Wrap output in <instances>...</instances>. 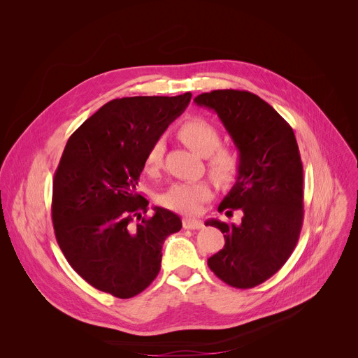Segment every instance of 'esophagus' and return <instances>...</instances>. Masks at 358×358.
Here are the masks:
<instances>
[{"instance_id": "esophagus-1", "label": "esophagus", "mask_w": 358, "mask_h": 358, "mask_svg": "<svg viewBox=\"0 0 358 358\" xmlns=\"http://www.w3.org/2000/svg\"><path fill=\"white\" fill-rule=\"evenodd\" d=\"M182 227L185 229H201L203 222L200 219H194V217H184L182 219Z\"/></svg>"}]
</instances>
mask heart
I'll use <instances>...</instances> for the list:
<instances>
[{"mask_svg": "<svg viewBox=\"0 0 358 358\" xmlns=\"http://www.w3.org/2000/svg\"><path fill=\"white\" fill-rule=\"evenodd\" d=\"M180 139L197 154L210 157L209 169L212 176L220 182H229L235 178L239 169V158L229 149H217L220 135L217 129L203 119H190L178 129ZM164 142L155 141L149 146L145 164L149 168H158L164 158ZM210 197V187L204 181L173 182L162 193L161 200L168 209L181 213H196L200 206Z\"/></svg>", "mask_w": 358, "mask_h": 358, "instance_id": "obj_1", "label": "heart"}]
</instances>
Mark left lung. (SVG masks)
Masks as SVG:
<instances>
[{
	"mask_svg": "<svg viewBox=\"0 0 358 358\" xmlns=\"http://www.w3.org/2000/svg\"><path fill=\"white\" fill-rule=\"evenodd\" d=\"M213 110L239 152L234 187L219 204L241 223L209 219L224 234V247L208 259L224 283L251 289L275 274L292 255L303 222V166L293 129L248 91L215 90L194 99Z\"/></svg>",
	"mask_w": 358,
	"mask_h": 358,
	"instance_id": "8db88e82",
	"label": "left lung"
}]
</instances>
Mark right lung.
<instances>
[{"mask_svg": "<svg viewBox=\"0 0 358 358\" xmlns=\"http://www.w3.org/2000/svg\"><path fill=\"white\" fill-rule=\"evenodd\" d=\"M176 97L111 100L68 139L53 178L56 241L87 283L120 299L143 292L161 270L162 243L181 219L138 194L149 146L189 106Z\"/></svg>", "mask_w": 358, "mask_h": 358, "instance_id": "right-lung-1", "label": "right lung"}]
</instances>
